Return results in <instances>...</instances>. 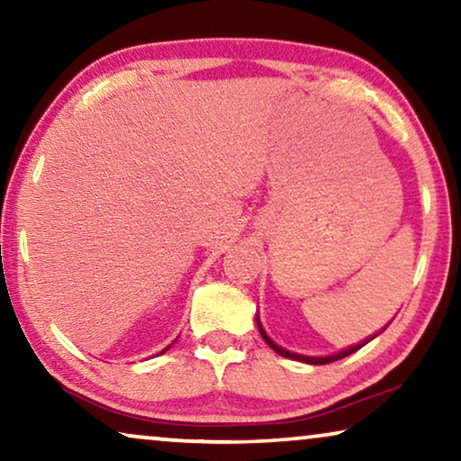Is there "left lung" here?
I'll list each match as a JSON object with an SVG mask.
<instances>
[{
	"instance_id": "8db88e82",
	"label": "left lung",
	"mask_w": 461,
	"mask_h": 461,
	"mask_svg": "<svg viewBox=\"0 0 461 461\" xmlns=\"http://www.w3.org/2000/svg\"><path fill=\"white\" fill-rule=\"evenodd\" d=\"M256 323H258V330H260V336H262V339L264 342H267L270 348H273L276 355H281V357H285V358H294V361H302V363H308V365H327V363H333V361H338V358H344V357H348V355H352V352H357L358 348H363L365 344L367 342H371V339L374 338H377L380 336V333L386 330V327H384V330H380L377 333H374V336H369L367 339H363V342H358V344H355V346H348V348H344V350H339V352H336V355H327V357H306V355H298V352H289V350H285V348H281L279 344H275L273 339L268 338V333L264 331V327H262V323H260V319L256 317Z\"/></svg>"
}]
</instances>
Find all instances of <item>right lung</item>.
Wrapping results in <instances>:
<instances>
[{
	"instance_id": "right-lung-1",
	"label": "right lung",
	"mask_w": 461,
	"mask_h": 461,
	"mask_svg": "<svg viewBox=\"0 0 461 461\" xmlns=\"http://www.w3.org/2000/svg\"><path fill=\"white\" fill-rule=\"evenodd\" d=\"M169 346H172V344H169ZM169 346H167V348H169ZM167 348H163V350H161V352H159V355H163V352H166V350H167Z\"/></svg>"
}]
</instances>
